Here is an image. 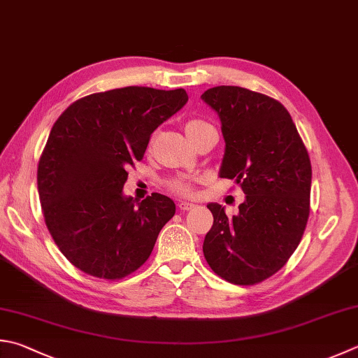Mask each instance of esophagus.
<instances>
[{"label":"esophagus","instance_id":"1","mask_svg":"<svg viewBox=\"0 0 358 358\" xmlns=\"http://www.w3.org/2000/svg\"><path fill=\"white\" fill-rule=\"evenodd\" d=\"M178 207L180 210H192L193 207H196V204H193V202H188V201H179Z\"/></svg>","mask_w":358,"mask_h":358}]
</instances>
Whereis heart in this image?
Listing matches in <instances>:
<instances>
[{"label":"heart","instance_id":"heart-1","mask_svg":"<svg viewBox=\"0 0 358 358\" xmlns=\"http://www.w3.org/2000/svg\"><path fill=\"white\" fill-rule=\"evenodd\" d=\"M208 126H210V124H207L206 121H202V120H190L185 124V132H187V136L190 137V136H193V134H196L201 129H206V127H208ZM171 188L174 192L180 193V194H190L192 193V185L185 180H174L171 184Z\"/></svg>","mask_w":358,"mask_h":358}]
</instances>
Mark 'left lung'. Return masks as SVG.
<instances>
[{"label": "left lung", "instance_id": "obj_1", "mask_svg": "<svg viewBox=\"0 0 358 358\" xmlns=\"http://www.w3.org/2000/svg\"><path fill=\"white\" fill-rule=\"evenodd\" d=\"M201 99L217 112L224 138L220 178L245 193L238 213L208 202L213 226L202 245L220 278L252 285L285 265L306 231L312 165L298 129L279 101L237 85L208 89Z\"/></svg>", "mask_w": 358, "mask_h": 358}]
</instances>
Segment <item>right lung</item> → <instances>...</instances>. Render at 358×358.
Here are the masks:
<instances>
[{"label": "right lung", "mask_w": 358, "mask_h": 358, "mask_svg": "<svg viewBox=\"0 0 358 358\" xmlns=\"http://www.w3.org/2000/svg\"><path fill=\"white\" fill-rule=\"evenodd\" d=\"M187 101L184 89L124 87L78 99L54 123L38 162V196L52 240L80 271L121 279L151 255L176 206L160 193L126 196V170Z\"/></svg>", "instance_id": "right-lung-1"}]
</instances>
